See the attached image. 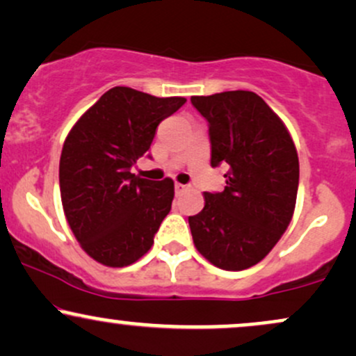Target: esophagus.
I'll return each instance as SVG.
<instances>
[{
    "instance_id": "34e87169",
    "label": "esophagus",
    "mask_w": 356,
    "mask_h": 356,
    "mask_svg": "<svg viewBox=\"0 0 356 356\" xmlns=\"http://www.w3.org/2000/svg\"><path fill=\"white\" fill-rule=\"evenodd\" d=\"M187 189V186H184V184H179V182H175V194H182L184 191Z\"/></svg>"
}]
</instances>
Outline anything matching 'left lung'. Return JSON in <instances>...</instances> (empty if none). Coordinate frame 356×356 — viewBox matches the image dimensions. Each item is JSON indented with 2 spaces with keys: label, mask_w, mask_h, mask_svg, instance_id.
Wrapping results in <instances>:
<instances>
[{
  "label": "left lung",
  "mask_w": 356,
  "mask_h": 356,
  "mask_svg": "<svg viewBox=\"0 0 356 356\" xmlns=\"http://www.w3.org/2000/svg\"><path fill=\"white\" fill-rule=\"evenodd\" d=\"M209 124L211 165H222L226 187L204 192L191 216L195 248L226 271L248 269L276 246L295 212L300 162L283 120L248 90L192 97Z\"/></svg>",
  "instance_id": "obj_1"
}]
</instances>
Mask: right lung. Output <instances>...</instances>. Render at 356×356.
<instances>
[{
	"instance_id": "obj_1",
	"label": "right lung",
	"mask_w": 356,
	"mask_h": 356,
	"mask_svg": "<svg viewBox=\"0 0 356 356\" xmlns=\"http://www.w3.org/2000/svg\"><path fill=\"white\" fill-rule=\"evenodd\" d=\"M186 104L113 87L79 118L60 157V194L81 249L100 264L124 268L152 248L169 214L174 181L130 172L152 144L157 125Z\"/></svg>"
}]
</instances>
